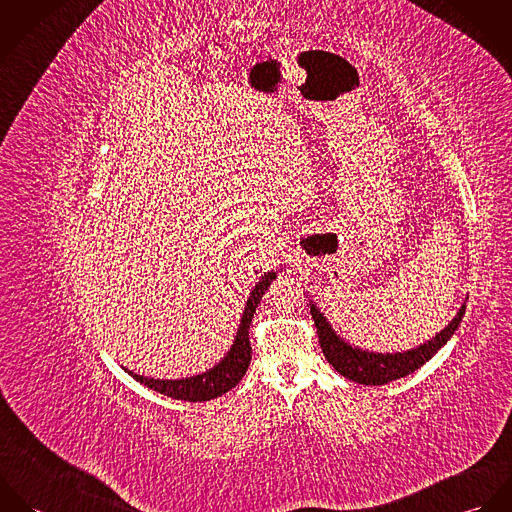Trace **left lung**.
<instances>
[{
	"label": "left lung",
	"mask_w": 512,
	"mask_h": 512,
	"mask_svg": "<svg viewBox=\"0 0 512 512\" xmlns=\"http://www.w3.org/2000/svg\"><path fill=\"white\" fill-rule=\"evenodd\" d=\"M465 313V305L459 309V313L453 317V321L438 333L432 341L420 345L418 349L406 351V353H396V355H380V353H368L361 349H353L347 345L337 333L331 329L323 313L311 303V317L317 327L319 343L323 349V355L327 363L333 366L339 374L345 378L366 384V386H380L386 382H392L396 378L408 376L410 372L418 370L420 366L426 365L439 349L449 341V337L455 333L457 325L461 323V317Z\"/></svg>",
	"instance_id": "1"
}]
</instances>
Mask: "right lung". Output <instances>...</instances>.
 <instances>
[{"mask_svg": "<svg viewBox=\"0 0 512 512\" xmlns=\"http://www.w3.org/2000/svg\"><path fill=\"white\" fill-rule=\"evenodd\" d=\"M276 272H268L262 276V280L256 284V288L250 293L246 307H244V315L234 339L232 349L228 351V355L220 361L219 365L203 374L191 376V378H181V380H153L146 378L140 374H134L132 370H128V374H132L138 382H142L147 388L165 394L169 398L175 400H187V402H207L213 400L217 396L226 394L230 388H234L242 376L246 374L250 359H252V347H250V323L252 317L256 313V307L262 299V295L268 290V286L274 282Z\"/></svg>", "mask_w": 512, "mask_h": 512, "instance_id": "obj_1", "label": "right lung"}]
</instances>
